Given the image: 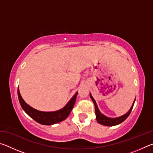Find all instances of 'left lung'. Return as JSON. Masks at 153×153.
<instances>
[{"mask_svg":"<svg viewBox=\"0 0 153 153\" xmlns=\"http://www.w3.org/2000/svg\"><path fill=\"white\" fill-rule=\"evenodd\" d=\"M90 98H91L92 102H94V104L95 114H96V119H97V121L100 124H101V125H103V126H117V125H118V124H120L121 123H122L123 121H125L127 119V117H128L129 115V114H130L131 110H132L134 102H135V100H136V98H135L134 100V102H133L132 105H131V108H129V110L126 114H124L123 115L120 116V117L111 118V117H107V116L105 115L104 114L101 113L100 110L98 109V107L97 106V102H96L95 100L94 99V98L92 97V96L91 94H90Z\"/></svg>","mask_w":153,"mask_h":153,"instance_id":"obj_1","label":"left lung"}]
</instances>
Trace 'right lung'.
<instances>
[{"label":"right lung","mask_w":153,"mask_h":153,"mask_svg":"<svg viewBox=\"0 0 153 153\" xmlns=\"http://www.w3.org/2000/svg\"><path fill=\"white\" fill-rule=\"evenodd\" d=\"M18 98L21 106L25 113H26L30 117H32L36 122L39 123L42 125L50 126L53 124L57 123L63 121L68 117L71 111L73 108L76 102V97L77 95V92L74 95L66 105L61 109L55 111H50V112H45V111H38L35 109L33 107H30L24 101L23 98L21 96L19 88L17 90Z\"/></svg>","instance_id":"right-lung-1"}]
</instances>
